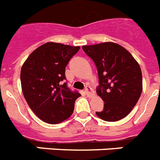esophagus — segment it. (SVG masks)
Listing matches in <instances>:
<instances>
[{
	"instance_id": "34e87169",
	"label": "esophagus",
	"mask_w": 160,
	"mask_h": 160,
	"mask_svg": "<svg viewBox=\"0 0 160 160\" xmlns=\"http://www.w3.org/2000/svg\"><path fill=\"white\" fill-rule=\"evenodd\" d=\"M85 93L87 96H92V95H94L95 92H94V90L92 89L91 87L87 86V87H85Z\"/></svg>"
}]
</instances>
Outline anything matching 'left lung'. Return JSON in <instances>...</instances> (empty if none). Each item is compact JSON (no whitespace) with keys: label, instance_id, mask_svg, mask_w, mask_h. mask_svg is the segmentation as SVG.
I'll return each instance as SVG.
<instances>
[{"label":"left lung","instance_id":"obj_1","mask_svg":"<svg viewBox=\"0 0 160 160\" xmlns=\"http://www.w3.org/2000/svg\"><path fill=\"white\" fill-rule=\"evenodd\" d=\"M82 49L93 60L98 70L99 85L96 92L104 106L96 115L105 121L125 118L142 91L140 65L125 48L115 43L84 45Z\"/></svg>","mask_w":160,"mask_h":160}]
</instances>
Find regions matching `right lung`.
Segmentation results:
<instances>
[{
    "label": "right lung",
    "instance_id": "obj_1",
    "mask_svg": "<svg viewBox=\"0 0 160 160\" xmlns=\"http://www.w3.org/2000/svg\"><path fill=\"white\" fill-rule=\"evenodd\" d=\"M80 47L48 42L31 53L21 69V85L24 98L39 119L58 124L73 112L75 100L81 96L63 82L65 67Z\"/></svg>",
    "mask_w": 160,
    "mask_h": 160
}]
</instances>
